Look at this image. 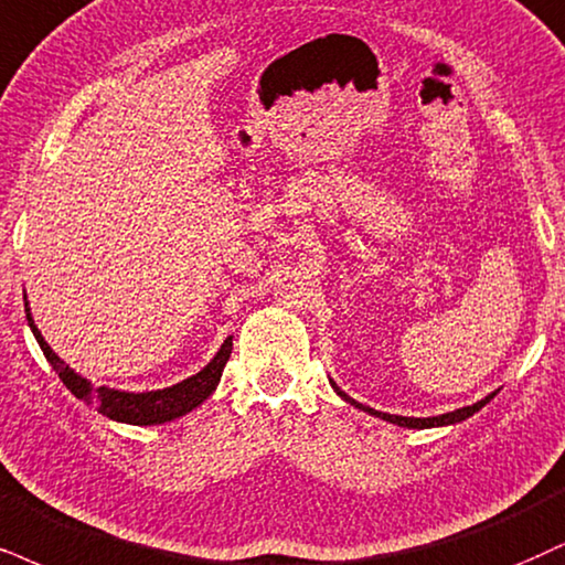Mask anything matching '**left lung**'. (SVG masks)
Segmentation results:
<instances>
[{
  "instance_id": "obj_1",
  "label": "left lung",
  "mask_w": 565,
  "mask_h": 565,
  "mask_svg": "<svg viewBox=\"0 0 565 565\" xmlns=\"http://www.w3.org/2000/svg\"><path fill=\"white\" fill-rule=\"evenodd\" d=\"M330 385H332V390H335V393L340 395V398H343L345 403H351V406H356V408H361V411H366V414L377 416V419H385V422H390V424H398V427H408V429H429V427H448V424H458V422L469 419V416H475L479 408H484L487 403H490V401L495 398V395H498V390H495V393H490V395H487V398L477 401L475 406H463V408L448 411V414H440V416H427V419H416V416L382 414V411H374V408H369V406H361L359 401H353L351 395H345L343 390H340L332 380H330Z\"/></svg>"
}]
</instances>
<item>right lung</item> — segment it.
I'll return each mask as SVG.
<instances>
[{
	"label": "right lung",
	"mask_w": 565,
	"mask_h": 565,
	"mask_svg": "<svg viewBox=\"0 0 565 565\" xmlns=\"http://www.w3.org/2000/svg\"><path fill=\"white\" fill-rule=\"evenodd\" d=\"M25 319L28 327H31L33 338L44 351V356L49 364H52L54 372L60 374V380L65 382V387L75 398L88 403V406H96V411L109 419L122 422V424H138V427H151V424H164L172 419H180L185 416L188 411L199 408L209 395L214 393L220 385L222 369H225L230 353H233V338H227L225 343L220 345V351L214 353V359L201 369V372L193 374L178 385L164 387V390H146V393H125V390H115V387H94L86 377H81L75 369H70L65 361H62L57 353L49 348L44 335L39 332L36 322H33L31 309H28V298H25Z\"/></svg>",
	"instance_id": "add662e5"
}]
</instances>
